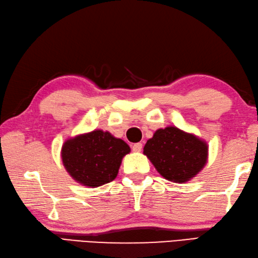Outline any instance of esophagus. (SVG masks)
I'll return each instance as SVG.
<instances>
[{
    "mask_svg": "<svg viewBox=\"0 0 258 258\" xmlns=\"http://www.w3.org/2000/svg\"><path fill=\"white\" fill-rule=\"evenodd\" d=\"M142 149H143V144H140V143H137V144H134L133 145V150L134 152H142Z\"/></svg>",
    "mask_w": 258,
    "mask_h": 258,
    "instance_id": "1",
    "label": "esophagus"
}]
</instances>
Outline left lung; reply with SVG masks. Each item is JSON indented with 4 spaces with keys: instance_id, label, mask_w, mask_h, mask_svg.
Wrapping results in <instances>:
<instances>
[{
    "instance_id": "left-lung-1",
    "label": "left lung",
    "mask_w": 258,
    "mask_h": 258,
    "mask_svg": "<svg viewBox=\"0 0 258 258\" xmlns=\"http://www.w3.org/2000/svg\"><path fill=\"white\" fill-rule=\"evenodd\" d=\"M144 154L169 181L191 179L207 163L208 146L196 136L175 127L159 129L144 147Z\"/></svg>"
}]
</instances>
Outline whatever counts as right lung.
I'll use <instances>...</instances> for the list:
<instances>
[{"label": "right lung", "instance_id": "right-lung-1", "mask_svg": "<svg viewBox=\"0 0 258 258\" xmlns=\"http://www.w3.org/2000/svg\"><path fill=\"white\" fill-rule=\"evenodd\" d=\"M130 152L122 139L102 130L70 139L62 146L61 158L72 177L86 186L110 183L118 175L121 159Z\"/></svg>", "mask_w": 258, "mask_h": 258}]
</instances>
